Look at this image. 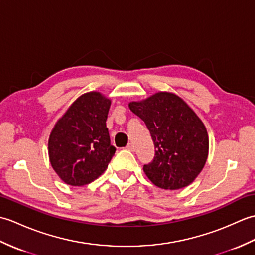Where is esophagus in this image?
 I'll return each instance as SVG.
<instances>
[{"instance_id":"esophagus-1","label":"esophagus","mask_w":255,"mask_h":255,"mask_svg":"<svg viewBox=\"0 0 255 255\" xmlns=\"http://www.w3.org/2000/svg\"><path fill=\"white\" fill-rule=\"evenodd\" d=\"M126 149L129 150V151H134V145H133V143H128Z\"/></svg>"}]
</instances>
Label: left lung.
<instances>
[{"label":"left lung","instance_id":"1","mask_svg":"<svg viewBox=\"0 0 255 255\" xmlns=\"http://www.w3.org/2000/svg\"><path fill=\"white\" fill-rule=\"evenodd\" d=\"M129 108L144 122L154 143V158L143 165L149 180L164 189L189 185L208 156V133L199 117L180 96L169 92L130 102Z\"/></svg>","mask_w":255,"mask_h":255}]
</instances>
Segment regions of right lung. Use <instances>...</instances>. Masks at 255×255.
<instances>
[{
	"instance_id": "1",
	"label": "right lung",
	"mask_w": 255,
	"mask_h": 255,
	"mask_svg": "<svg viewBox=\"0 0 255 255\" xmlns=\"http://www.w3.org/2000/svg\"><path fill=\"white\" fill-rule=\"evenodd\" d=\"M110 107L111 100L100 92H89L75 100L53 127L48 152L64 183L83 186L107 169L116 151L106 127Z\"/></svg>"
}]
</instances>
